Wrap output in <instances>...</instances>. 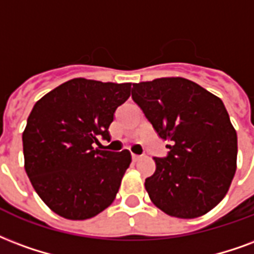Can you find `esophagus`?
Returning <instances> with one entry per match:
<instances>
[{
	"label": "esophagus",
	"instance_id": "esophagus-1",
	"mask_svg": "<svg viewBox=\"0 0 254 254\" xmlns=\"http://www.w3.org/2000/svg\"><path fill=\"white\" fill-rule=\"evenodd\" d=\"M132 159H133V161H138V160H140V159H141V156L132 155Z\"/></svg>",
	"mask_w": 254,
	"mask_h": 254
}]
</instances>
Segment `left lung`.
Listing matches in <instances>:
<instances>
[{"instance_id": "obj_1", "label": "left lung", "mask_w": 254, "mask_h": 254, "mask_svg": "<svg viewBox=\"0 0 254 254\" xmlns=\"http://www.w3.org/2000/svg\"><path fill=\"white\" fill-rule=\"evenodd\" d=\"M132 98L170 142L168 156L153 157L155 174L145 179L152 203L183 219L213 210L237 170V133L221 98L180 76L133 83Z\"/></svg>"}]
</instances>
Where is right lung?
I'll use <instances>...</instances> for the list:
<instances>
[{
	"instance_id": "right-lung-1",
	"label": "right lung",
	"mask_w": 254,
	"mask_h": 254,
	"mask_svg": "<svg viewBox=\"0 0 254 254\" xmlns=\"http://www.w3.org/2000/svg\"><path fill=\"white\" fill-rule=\"evenodd\" d=\"M132 83L75 78L35 103L22 132L24 167L41 200L60 217L89 219L116 199L132 163L129 151L94 148L110 140L116 109Z\"/></svg>"
}]
</instances>
